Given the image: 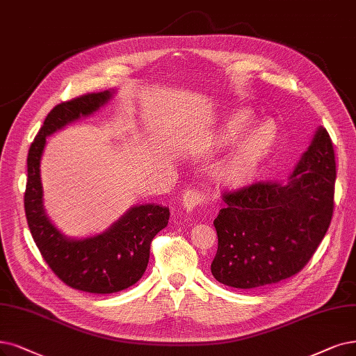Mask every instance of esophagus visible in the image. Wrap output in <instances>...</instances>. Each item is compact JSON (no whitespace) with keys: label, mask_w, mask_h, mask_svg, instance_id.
I'll list each match as a JSON object with an SVG mask.
<instances>
[{"label":"esophagus","mask_w":356,"mask_h":356,"mask_svg":"<svg viewBox=\"0 0 356 356\" xmlns=\"http://www.w3.org/2000/svg\"><path fill=\"white\" fill-rule=\"evenodd\" d=\"M209 197L207 194H204L200 190H187L186 193L182 194V206L187 211H194L198 207H203L204 204H207Z\"/></svg>","instance_id":"34e87169"}]
</instances>
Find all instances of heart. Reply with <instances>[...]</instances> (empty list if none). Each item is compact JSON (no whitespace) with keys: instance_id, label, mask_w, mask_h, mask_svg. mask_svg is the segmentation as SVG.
Wrapping results in <instances>:
<instances>
[{"instance_id":"1","label":"heart","mask_w":356,"mask_h":356,"mask_svg":"<svg viewBox=\"0 0 356 356\" xmlns=\"http://www.w3.org/2000/svg\"><path fill=\"white\" fill-rule=\"evenodd\" d=\"M252 124L251 112L238 109L227 115L218 133L220 143H229L238 138ZM272 131L267 125H260L241 137L226 158L219 163L216 177L225 184H239L247 179L257 168L263 156L272 146Z\"/></svg>"}]
</instances>
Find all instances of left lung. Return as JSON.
Returning <instances> with one entry per match:
<instances>
[{
  "mask_svg": "<svg viewBox=\"0 0 356 356\" xmlns=\"http://www.w3.org/2000/svg\"><path fill=\"white\" fill-rule=\"evenodd\" d=\"M334 181L333 143L318 127L286 182L225 193L213 222L218 252L211 275L226 286L255 289L301 272L330 226Z\"/></svg>",
  "mask_w": 356,
  "mask_h": 356,
  "instance_id": "1",
  "label": "left lung"
}]
</instances>
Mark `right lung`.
<instances>
[{
	"label": "right lung",
	"mask_w": 356,
	"mask_h": 356,
	"mask_svg": "<svg viewBox=\"0 0 356 356\" xmlns=\"http://www.w3.org/2000/svg\"><path fill=\"white\" fill-rule=\"evenodd\" d=\"M113 90L88 93L56 105L40 127L27 154L24 211L31 234L52 272L67 286L89 293H113L137 283L145 275L150 244L169 220V207L140 204L105 232L84 239L63 235L48 219L40 182V159L47 137L67 124L88 117L112 97Z\"/></svg>",
	"instance_id": "1"
}]
</instances>
